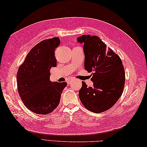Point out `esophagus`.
<instances>
[{"label":"esophagus","instance_id":"esophagus-1","mask_svg":"<svg viewBox=\"0 0 147 147\" xmlns=\"http://www.w3.org/2000/svg\"><path fill=\"white\" fill-rule=\"evenodd\" d=\"M74 80V79H69V80H67V83H68V84H70Z\"/></svg>","mask_w":147,"mask_h":147}]
</instances>
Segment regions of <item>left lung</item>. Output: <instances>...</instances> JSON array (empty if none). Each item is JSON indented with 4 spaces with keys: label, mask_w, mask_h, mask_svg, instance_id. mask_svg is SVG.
Masks as SVG:
<instances>
[{
    "label": "left lung",
    "mask_w": 147,
    "mask_h": 147,
    "mask_svg": "<svg viewBox=\"0 0 147 147\" xmlns=\"http://www.w3.org/2000/svg\"><path fill=\"white\" fill-rule=\"evenodd\" d=\"M77 40L83 44L84 69L93 72V86L88 87L82 82L80 99L91 112H103L112 107L123 93L125 74L122 61L99 37L82 35Z\"/></svg>",
    "instance_id": "1"
}]
</instances>
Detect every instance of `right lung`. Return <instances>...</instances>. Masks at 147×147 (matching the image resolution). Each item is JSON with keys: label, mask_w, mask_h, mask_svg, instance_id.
Wrapping results in <instances>:
<instances>
[{"label": "right lung", "mask_w": 147, "mask_h": 147, "mask_svg": "<svg viewBox=\"0 0 147 147\" xmlns=\"http://www.w3.org/2000/svg\"><path fill=\"white\" fill-rule=\"evenodd\" d=\"M58 37L38 43L29 52L17 73L18 91L25 106L37 114L47 115L57 108L66 82L50 81V69L56 66Z\"/></svg>", "instance_id": "add662e5"}]
</instances>
